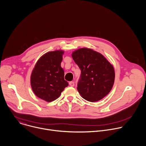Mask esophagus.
<instances>
[{"label":"esophagus","mask_w":146,"mask_h":146,"mask_svg":"<svg viewBox=\"0 0 146 146\" xmlns=\"http://www.w3.org/2000/svg\"><path fill=\"white\" fill-rule=\"evenodd\" d=\"M69 85L71 86V87H74V82L73 81H70L69 82Z\"/></svg>","instance_id":"1"}]
</instances>
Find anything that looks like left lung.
Masks as SVG:
<instances>
[{
	"instance_id": "8db88e82",
	"label": "left lung",
	"mask_w": 146,
	"mask_h": 146,
	"mask_svg": "<svg viewBox=\"0 0 146 146\" xmlns=\"http://www.w3.org/2000/svg\"><path fill=\"white\" fill-rule=\"evenodd\" d=\"M72 58L81 70L77 88L81 97L93 102L106 96L114 82L113 65L101 54L87 48L74 51Z\"/></svg>"
}]
</instances>
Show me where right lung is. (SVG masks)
Returning <instances> with one entry per match:
<instances>
[{
    "label": "right lung",
    "mask_w": 146,
    "mask_h": 146,
    "mask_svg": "<svg viewBox=\"0 0 146 146\" xmlns=\"http://www.w3.org/2000/svg\"><path fill=\"white\" fill-rule=\"evenodd\" d=\"M64 52H48L37 62L31 74V84L35 94L46 102L56 99L68 82L64 79V71L60 66Z\"/></svg>",
    "instance_id": "right-lung-1"
}]
</instances>
